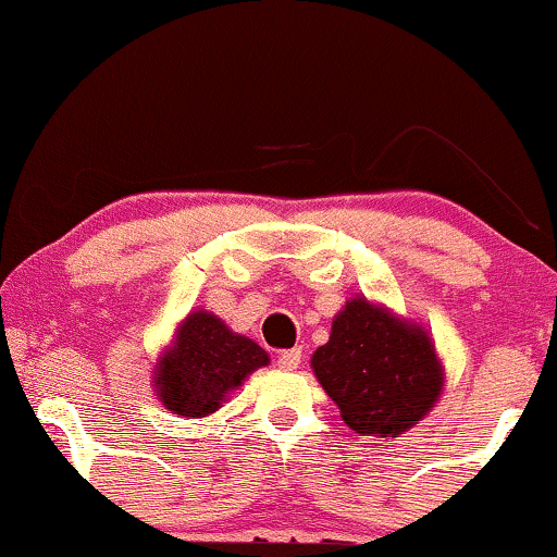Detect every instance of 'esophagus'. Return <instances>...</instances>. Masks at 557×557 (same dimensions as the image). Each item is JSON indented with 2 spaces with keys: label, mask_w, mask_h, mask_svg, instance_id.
<instances>
[{
  "label": "esophagus",
  "mask_w": 557,
  "mask_h": 557,
  "mask_svg": "<svg viewBox=\"0 0 557 557\" xmlns=\"http://www.w3.org/2000/svg\"><path fill=\"white\" fill-rule=\"evenodd\" d=\"M299 361H301V348H289V351L278 354V367L286 369V372L297 369Z\"/></svg>",
  "instance_id": "obj_1"
}]
</instances>
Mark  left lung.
<instances>
[{"label":"left lung","mask_w":557,"mask_h":557,"mask_svg":"<svg viewBox=\"0 0 557 557\" xmlns=\"http://www.w3.org/2000/svg\"><path fill=\"white\" fill-rule=\"evenodd\" d=\"M312 369L356 434L397 436L429 413L442 393V369L429 335L393 314L348 301Z\"/></svg>","instance_id":"obj_1"}]
</instances>
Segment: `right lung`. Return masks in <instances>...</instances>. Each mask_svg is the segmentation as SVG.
<instances>
[{"label":"right lung","instance_id":"1","mask_svg":"<svg viewBox=\"0 0 557 557\" xmlns=\"http://www.w3.org/2000/svg\"><path fill=\"white\" fill-rule=\"evenodd\" d=\"M265 363L268 354L258 343L235 335L214 314L194 312L157 367V393L173 413L201 418L214 413L230 389Z\"/></svg>","mask_w":557,"mask_h":557}]
</instances>
